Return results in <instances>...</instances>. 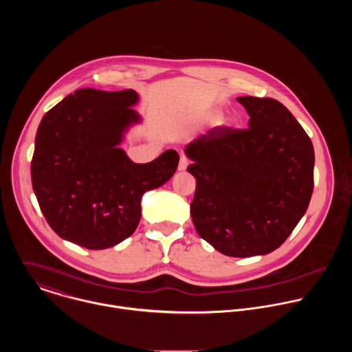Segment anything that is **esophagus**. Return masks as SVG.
<instances>
[{
  "label": "esophagus",
  "instance_id": "34e87169",
  "mask_svg": "<svg viewBox=\"0 0 352 352\" xmlns=\"http://www.w3.org/2000/svg\"><path fill=\"white\" fill-rule=\"evenodd\" d=\"M188 164H189V160H188V157H186L185 155H182V156H181V159H179L178 170H179V171H185V170H186V167H188Z\"/></svg>",
  "mask_w": 352,
  "mask_h": 352
}]
</instances>
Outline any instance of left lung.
<instances>
[{"mask_svg": "<svg viewBox=\"0 0 352 352\" xmlns=\"http://www.w3.org/2000/svg\"><path fill=\"white\" fill-rule=\"evenodd\" d=\"M246 129L214 128L185 153L196 179L193 226L219 252L266 255L289 236L314 192L311 138L274 98L243 96Z\"/></svg>", "mask_w": 352, "mask_h": 352, "instance_id": "left-lung-1", "label": "left lung"}]
</instances>
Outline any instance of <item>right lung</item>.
Here are the masks:
<instances>
[{"label": "right lung", "instance_id": "obj_1", "mask_svg": "<svg viewBox=\"0 0 352 352\" xmlns=\"http://www.w3.org/2000/svg\"><path fill=\"white\" fill-rule=\"evenodd\" d=\"M132 89H79L45 113L34 140L32 185L57 235L87 249L111 248L133 234L144 192L166 184L179 156L166 150L133 163L120 147L140 116Z\"/></svg>", "mask_w": 352, "mask_h": 352}]
</instances>
